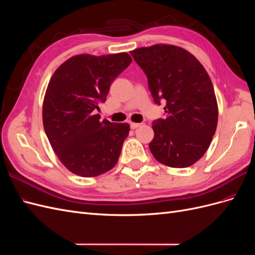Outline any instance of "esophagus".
Here are the masks:
<instances>
[{"mask_svg":"<svg viewBox=\"0 0 255 255\" xmlns=\"http://www.w3.org/2000/svg\"><path fill=\"white\" fill-rule=\"evenodd\" d=\"M140 126H141V123H134V122H132V123H130V128L135 129L137 128H139Z\"/></svg>","mask_w":255,"mask_h":255,"instance_id":"1","label":"esophagus"}]
</instances>
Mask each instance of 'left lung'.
Segmentation results:
<instances>
[{
	"label": "left lung",
	"instance_id": "left-lung-1",
	"mask_svg": "<svg viewBox=\"0 0 255 255\" xmlns=\"http://www.w3.org/2000/svg\"><path fill=\"white\" fill-rule=\"evenodd\" d=\"M148 78L154 102L165 104L166 118L152 123L153 156L172 168H186L201 158L216 132L218 105L212 81L188 51L154 44L130 51Z\"/></svg>",
	"mask_w": 255,
	"mask_h": 255
}]
</instances>
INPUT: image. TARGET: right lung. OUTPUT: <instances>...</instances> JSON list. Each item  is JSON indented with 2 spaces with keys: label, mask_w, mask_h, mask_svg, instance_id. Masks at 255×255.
I'll return each instance as SVG.
<instances>
[{
  "label": "right lung",
  "mask_w": 255,
  "mask_h": 255,
  "mask_svg": "<svg viewBox=\"0 0 255 255\" xmlns=\"http://www.w3.org/2000/svg\"><path fill=\"white\" fill-rule=\"evenodd\" d=\"M130 63L128 53L81 54L67 59L52 75L43 100V128L61 164L72 173L97 176L117 164L129 126L100 121L96 111Z\"/></svg>",
  "instance_id": "add662e5"
}]
</instances>
